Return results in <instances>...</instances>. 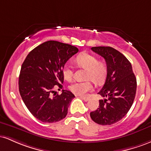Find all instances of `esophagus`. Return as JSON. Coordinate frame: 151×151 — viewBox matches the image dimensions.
<instances>
[{
	"label": "esophagus",
	"instance_id": "1",
	"mask_svg": "<svg viewBox=\"0 0 151 151\" xmlns=\"http://www.w3.org/2000/svg\"><path fill=\"white\" fill-rule=\"evenodd\" d=\"M80 98L82 100H84V101H88L90 99L89 97H85V96H80Z\"/></svg>",
	"mask_w": 151,
	"mask_h": 151
}]
</instances>
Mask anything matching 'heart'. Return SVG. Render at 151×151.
<instances>
[{
    "label": "heart",
    "mask_w": 151,
    "mask_h": 151,
    "mask_svg": "<svg viewBox=\"0 0 151 151\" xmlns=\"http://www.w3.org/2000/svg\"><path fill=\"white\" fill-rule=\"evenodd\" d=\"M76 63L79 67L87 70L86 74V79H91L96 84L103 82L107 74V66L105 62L98 60L97 58L91 54L83 52L77 57ZM62 75L65 80L71 81L74 77L73 67L69 64L64 66ZM70 89L74 94L84 96L89 91H92L93 86L91 81L75 82L70 86Z\"/></svg>",
    "instance_id": "obj_1"
}]
</instances>
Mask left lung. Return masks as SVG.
Instances as JSON below:
<instances>
[{
  "instance_id": "1",
  "label": "left lung",
  "mask_w": 151,
  "mask_h": 151,
  "mask_svg": "<svg viewBox=\"0 0 151 151\" xmlns=\"http://www.w3.org/2000/svg\"><path fill=\"white\" fill-rule=\"evenodd\" d=\"M92 51L104 58L107 66L105 83L98 93L108 99L99 100V108L90 113L100 125H111L129 112L136 96L137 82L132 66L120 52L111 47H93Z\"/></svg>"
}]
</instances>
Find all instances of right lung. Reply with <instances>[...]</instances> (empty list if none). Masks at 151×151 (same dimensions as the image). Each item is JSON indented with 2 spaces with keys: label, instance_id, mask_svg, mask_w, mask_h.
I'll list each match as a JSON object with an SVG mask.
<instances>
[{
  "label": "right lung",
  "instance_id": "add662e5",
  "mask_svg": "<svg viewBox=\"0 0 151 151\" xmlns=\"http://www.w3.org/2000/svg\"><path fill=\"white\" fill-rule=\"evenodd\" d=\"M76 47L50 40L40 45L26 57L19 76V91L30 112L38 120L54 123L65 119L74 95L62 89V69L70 58L78 52Z\"/></svg>",
  "mask_w": 151,
  "mask_h": 151
}]
</instances>
